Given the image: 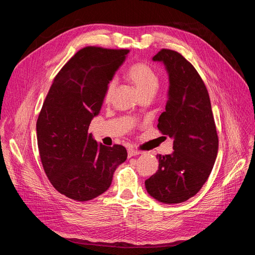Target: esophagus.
Listing matches in <instances>:
<instances>
[{"label": "esophagus", "mask_w": 255, "mask_h": 255, "mask_svg": "<svg viewBox=\"0 0 255 255\" xmlns=\"http://www.w3.org/2000/svg\"><path fill=\"white\" fill-rule=\"evenodd\" d=\"M139 154H141V152L138 151V150H134V149H128V157L139 155Z\"/></svg>", "instance_id": "esophagus-1"}]
</instances>
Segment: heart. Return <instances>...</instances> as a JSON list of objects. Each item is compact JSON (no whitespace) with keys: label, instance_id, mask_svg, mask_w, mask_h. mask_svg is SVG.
<instances>
[{"label":"heart","instance_id":"obj_1","mask_svg":"<svg viewBox=\"0 0 255 255\" xmlns=\"http://www.w3.org/2000/svg\"><path fill=\"white\" fill-rule=\"evenodd\" d=\"M128 79L132 82L139 94L142 96L155 95L159 87V75L154 69L145 63H136L128 68L127 72ZM116 88V81L113 80L109 83L106 89L105 98L110 99Z\"/></svg>","mask_w":255,"mask_h":255}]
</instances>
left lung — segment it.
Returning a JSON list of instances; mask_svg holds the SVG:
<instances>
[{"instance_id": "1", "label": "left lung", "mask_w": 255, "mask_h": 255, "mask_svg": "<svg viewBox=\"0 0 255 255\" xmlns=\"http://www.w3.org/2000/svg\"><path fill=\"white\" fill-rule=\"evenodd\" d=\"M169 78L165 112L157 128L173 139V152L158 155V170L144 185L166 204L185 202L202 188L218 153V136L207 89L196 69L180 53L163 49L152 58Z\"/></svg>"}]
</instances>
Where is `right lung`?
Instances as JSON below:
<instances>
[{
	"label": "right lung",
	"mask_w": 255,
	"mask_h": 255,
	"mask_svg": "<svg viewBox=\"0 0 255 255\" xmlns=\"http://www.w3.org/2000/svg\"><path fill=\"white\" fill-rule=\"evenodd\" d=\"M128 53L96 47L80 50L55 76L38 117L37 142L44 172L54 188L76 201L102 195L127 159L125 146L98 143L88 128Z\"/></svg>",
	"instance_id": "add662e5"
}]
</instances>
